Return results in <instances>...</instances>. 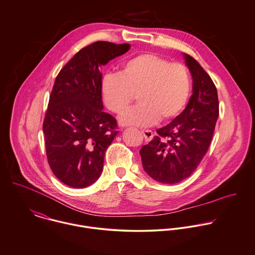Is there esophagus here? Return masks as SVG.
Instances as JSON below:
<instances>
[{"label": "esophagus", "instance_id": "1", "mask_svg": "<svg viewBox=\"0 0 255 255\" xmlns=\"http://www.w3.org/2000/svg\"><path fill=\"white\" fill-rule=\"evenodd\" d=\"M141 132L145 141H150L153 138V132L150 129H143Z\"/></svg>", "mask_w": 255, "mask_h": 255}]
</instances>
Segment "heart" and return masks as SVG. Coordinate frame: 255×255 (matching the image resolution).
Here are the masks:
<instances>
[{
    "instance_id": "1",
    "label": "heart",
    "mask_w": 255,
    "mask_h": 255,
    "mask_svg": "<svg viewBox=\"0 0 255 255\" xmlns=\"http://www.w3.org/2000/svg\"><path fill=\"white\" fill-rule=\"evenodd\" d=\"M191 91L188 69L155 53H141L127 60L120 73L103 77L101 92L106 107L123 115L135 100L139 105L121 118L128 126L147 127L176 117L185 107Z\"/></svg>"
}]
</instances>
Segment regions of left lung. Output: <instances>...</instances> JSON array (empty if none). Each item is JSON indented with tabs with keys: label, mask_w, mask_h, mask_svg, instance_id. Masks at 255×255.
I'll return each mask as SVG.
<instances>
[{
	"label": "left lung",
	"mask_w": 255,
	"mask_h": 255,
	"mask_svg": "<svg viewBox=\"0 0 255 255\" xmlns=\"http://www.w3.org/2000/svg\"><path fill=\"white\" fill-rule=\"evenodd\" d=\"M193 78V94L185 110L139 151L144 171L155 181L175 184L188 178L202 161L219 117L217 88L192 56L184 55Z\"/></svg>",
	"instance_id": "left-lung-1"
}]
</instances>
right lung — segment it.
I'll return each mask as SVG.
<instances>
[{"label":"right lung","mask_w":255,"mask_h":255,"mask_svg":"<svg viewBox=\"0 0 255 255\" xmlns=\"http://www.w3.org/2000/svg\"><path fill=\"white\" fill-rule=\"evenodd\" d=\"M128 49V43L96 41L56 76L42 129L48 164L70 187L85 188L101 176L105 152L119 131L116 119L103 111L99 67Z\"/></svg>","instance_id":"1"}]
</instances>
